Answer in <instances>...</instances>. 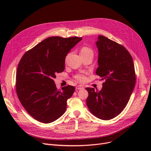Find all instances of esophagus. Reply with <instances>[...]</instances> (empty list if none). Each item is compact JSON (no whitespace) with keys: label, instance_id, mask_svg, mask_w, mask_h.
I'll list each match as a JSON object with an SVG mask.
<instances>
[{"label":"esophagus","instance_id":"1","mask_svg":"<svg viewBox=\"0 0 151 151\" xmlns=\"http://www.w3.org/2000/svg\"><path fill=\"white\" fill-rule=\"evenodd\" d=\"M76 89L78 90H81V89H84V86H82V85H78L76 87Z\"/></svg>","mask_w":151,"mask_h":151}]
</instances>
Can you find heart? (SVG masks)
<instances>
[{"instance_id":"heart-1","label":"heart","mask_w":151,"mask_h":151,"mask_svg":"<svg viewBox=\"0 0 151 151\" xmlns=\"http://www.w3.org/2000/svg\"><path fill=\"white\" fill-rule=\"evenodd\" d=\"M93 52L91 48L88 46H83L80 50L81 55H93ZM77 80L80 81H84L86 80V76L83 73L78 74L75 76Z\"/></svg>"}]
</instances>
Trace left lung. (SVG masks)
Wrapping results in <instances>:
<instances>
[{"instance_id": "1", "label": "left lung", "mask_w": 151, "mask_h": 151, "mask_svg": "<svg viewBox=\"0 0 151 151\" xmlns=\"http://www.w3.org/2000/svg\"><path fill=\"white\" fill-rule=\"evenodd\" d=\"M99 51L96 74L105 80L100 91L87 88L86 100L90 112L102 120L119 114L130 98L136 82L133 59L123 46L99 35L96 42Z\"/></svg>"}]
</instances>
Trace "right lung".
<instances>
[{
  "label": "right lung",
  "mask_w": 151,
  "mask_h": 151,
  "mask_svg": "<svg viewBox=\"0 0 151 151\" xmlns=\"http://www.w3.org/2000/svg\"><path fill=\"white\" fill-rule=\"evenodd\" d=\"M82 37H51L40 42L22 57L17 68L16 90L27 112L36 120L50 123L65 112L67 101L74 86L57 89L55 74L65 69V60L71 49Z\"/></svg>",
  "instance_id": "1"
}]
</instances>
